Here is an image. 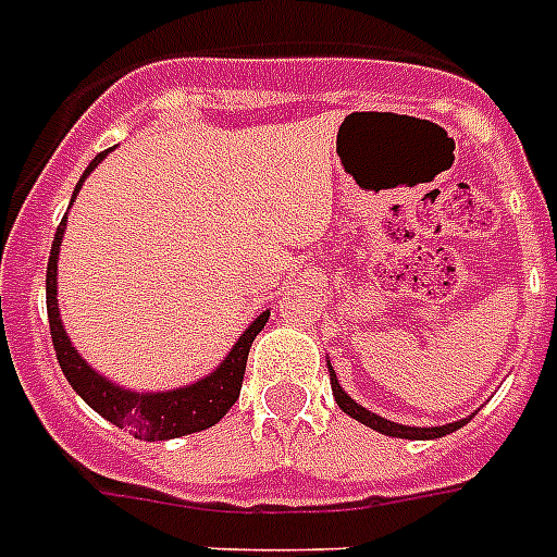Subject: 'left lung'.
Wrapping results in <instances>:
<instances>
[{"label":"left lung","mask_w":557,"mask_h":557,"mask_svg":"<svg viewBox=\"0 0 557 557\" xmlns=\"http://www.w3.org/2000/svg\"><path fill=\"white\" fill-rule=\"evenodd\" d=\"M330 381H332V393H335V401H338L341 410H344L347 416H352L356 422L372 428V431L384 433V436H396V440H440V436H448V433L459 431V428L468 422V419H459V422L440 424V428H410V424L389 422V419H384V416L372 413V410L358 405L352 396H347V389L338 384V375H335L332 364H330Z\"/></svg>","instance_id":"obj_1"}]
</instances>
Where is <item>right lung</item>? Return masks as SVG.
I'll return each instance as SVG.
<instances>
[{"instance_id":"obj_1","label":"right lung","mask_w":557,"mask_h":557,"mask_svg":"<svg viewBox=\"0 0 557 557\" xmlns=\"http://www.w3.org/2000/svg\"><path fill=\"white\" fill-rule=\"evenodd\" d=\"M107 152H100L91 159V164L83 173L81 185L74 187V196L81 193L83 182L89 176L91 170L98 168L100 161L107 159ZM74 201V199H72ZM65 219L60 222L51 243V257H48V271H46V306H48V326H51V344H54L57 364L74 387V393L86 401V405L100 413L107 422L126 428L133 433L135 440L144 442H161V440H176V436H187V433L208 431L210 424H216L222 416L231 410L239 389H243V375H245V361L251 352L253 338L260 335L262 326L269 323L271 309L257 314L251 326L236 338L225 361L210 370L205 379L185 384V387L173 389H159V393H144V389H126L115 381H109L107 375H100L95 367L86 364V358L72 347V338L65 335L63 321H60V309H57V257H60V243L65 234Z\"/></svg>"}]
</instances>
